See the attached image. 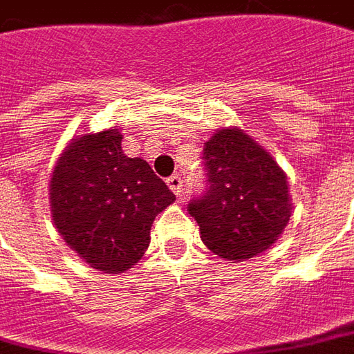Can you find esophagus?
Instances as JSON below:
<instances>
[{"instance_id":"34e87169","label":"esophagus","mask_w":354,"mask_h":354,"mask_svg":"<svg viewBox=\"0 0 354 354\" xmlns=\"http://www.w3.org/2000/svg\"><path fill=\"white\" fill-rule=\"evenodd\" d=\"M167 187H169V190L174 192L175 196H180V192H183V177L180 175H171V177H167Z\"/></svg>"}]
</instances>
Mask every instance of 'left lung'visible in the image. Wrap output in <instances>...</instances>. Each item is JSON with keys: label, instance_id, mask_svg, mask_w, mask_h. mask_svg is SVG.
Masks as SVG:
<instances>
[{"label": "left lung", "instance_id": "8db88e82", "mask_svg": "<svg viewBox=\"0 0 354 354\" xmlns=\"http://www.w3.org/2000/svg\"><path fill=\"white\" fill-rule=\"evenodd\" d=\"M205 190L188 202L203 243L221 259L257 257L290 218L286 177L243 131L218 130L203 147Z\"/></svg>", "mask_w": 354, "mask_h": 354}]
</instances>
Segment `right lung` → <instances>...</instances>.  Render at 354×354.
Here are the masks:
<instances>
[{"label":"right lung","mask_w":354,"mask_h":354,"mask_svg":"<svg viewBox=\"0 0 354 354\" xmlns=\"http://www.w3.org/2000/svg\"><path fill=\"white\" fill-rule=\"evenodd\" d=\"M122 136L105 130L69 143L54 167L56 230L86 264L122 273L151 243V226L175 194L143 158H128Z\"/></svg>","instance_id":"1"}]
</instances>
